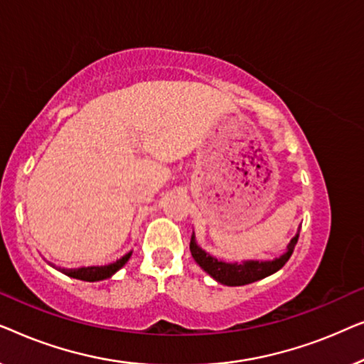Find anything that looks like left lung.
<instances>
[{
  "label": "left lung",
  "instance_id": "obj_1",
  "mask_svg": "<svg viewBox=\"0 0 364 364\" xmlns=\"http://www.w3.org/2000/svg\"><path fill=\"white\" fill-rule=\"evenodd\" d=\"M298 235H300V228H298L296 235L291 238L290 243L287 245V250L282 253L280 257L273 258V260H243V262H223L217 260L210 253L202 250L197 245L196 233H192L191 238V253L197 265L202 268L203 272L208 273L213 280L222 283L227 287H242L248 285V283L258 282L262 278L270 277L277 273L280 268L288 262L291 257L295 245L298 242Z\"/></svg>",
  "mask_w": 364,
  "mask_h": 364
}]
</instances>
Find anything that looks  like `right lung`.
<instances>
[{
  "mask_svg": "<svg viewBox=\"0 0 364 364\" xmlns=\"http://www.w3.org/2000/svg\"><path fill=\"white\" fill-rule=\"evenodd\" d=\"M132 255V250L127 252L126 255H122L119 260L107 263V265L101 267H81V268H59V272L64 273V275L76 278V280L82 282H101L111 278L114 273L121 270V268L129 262V258Z\"/></svg>",
  "mask_w": 364,
  "mask_h": 364,
  "instance_id": "1",
  "label": "right lung"
}]
</instances>
